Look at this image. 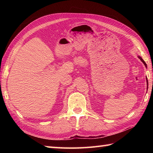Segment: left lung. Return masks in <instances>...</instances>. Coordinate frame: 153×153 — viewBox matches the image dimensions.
<instances>
[{"label":"left lung","instance_id":"1","mask_svg":"<svg viewBox=\"0 0 153 153\" xmlns=\"http://www.w3.org/2000/svg\"><path fill=\"white\" fill-rule=\"evenodd\" d=\"M138 57H139V59H140V60H141V62H143V64H145V66L146 67H147V64H146V63H145V61H144L143 60V59H142V58H141V56H139Z\"/></svg>","mask_w":153,"mask_h":153}]
</instances>
